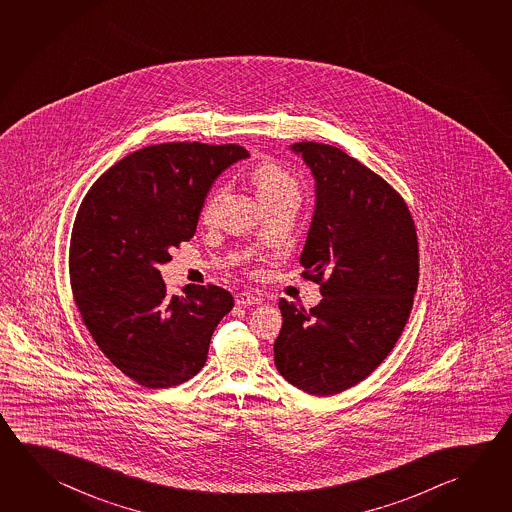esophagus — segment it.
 Returning a JSON list of instances; mask_svg holds the SVG:
<instances>
[{"mask_svg":"<svg viewBox=\"0 0 512 512\" xmlns=\"http://www.w3.org/2000/svg\"><path fill=\"white\" fill-rule=\"evenodd\" d=\"M235 302L239 305H253L260 304L262 298L257 293H250V291H241L235 296Z\"/></svg>","mask_w":512,"mask_h":512,"instance_id":"1","label":"esophagus"}]
</instances>
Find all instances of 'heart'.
<instances>
[{
  "label": "heart",
  "instance_id": "1",
  "mask_svg": "<svg viewBox=\"0 0 512 512\" xmlns=\"http://www.w3.org/2000/svg\"><path fill=\"white\" fill-rule=\"evenodd\" d=\"M252 180L255 189L259 192L260 199L264 203L268 199L277 198V196H282L287 192L300 194V183H298L295 176L284 169L280 163L273 162V160H264V162L257 163L252 171ZM225 192L226 185H219L205 199L203 208H201V217L207 223H212L216 219Z\"/></svg>",
  "mask_w": 512,
  "mask_h": 512
}]
</instances>
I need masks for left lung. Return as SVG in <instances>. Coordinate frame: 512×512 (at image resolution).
<instances>
[{
  "label": "left lung",
  "mask_w": 512,
  "mask_h": 512,
  "mask_svg": "<svg viewBox=\"0 0 512 512\" xmlns=\"http://www.w3.org/2000/svg\"><path fill=\"white\" fill-rule=\"evenodd\" d=\"M316 180V208L300 262L320 286L311 309L282 298L275 365L311 395L358 385L392 352L412 313L419 241L403 196L334 145L296 142Z\"/></svg>",
  "instance_id": "obj_1"
}]
</instances>
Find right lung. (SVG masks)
I'll use <instances>...</instances> for the list:
<instances>
[{
	"label": "right lung",
	"mask_w": 512,
	"mask_h": 512,
	"mask_svg": "<svg viewBox=\"0 0 512 512\" xmlns=\"http://www.w3.org/2000/svg\"><path fill=\"white\" fill-rule=\"evenodd\" d=\"M237 144L167 142L129 154L91 185L70 239V284L82 322L104 356L145 388L196 376L217 323L234 307L223 287L169 296L160 264L196 234L205 196Z\"/></svg>",
	"instance_id": "1"
}]
</instances>
